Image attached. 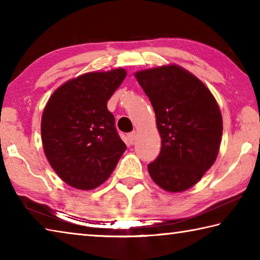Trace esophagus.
Wrapping results in <instances>:
<instances>
[{
    "label": "esophagus",
    "mask_w": 260,
    "mask_h": 260,
    "mask_svg": "<svg viewBox=\"0 0 260 260\" xmlns=\"http://www.w3.org/2000/svg\"><path fill=\"white\" fill-rule=\"evenodd\" d=\"M136 136H138V134H136V132H132V133H129L128 135H127V139H128V142L131 144H134L135 143Z\"/></svg>",
    "instance_id": "34e87169"
}]
</instances>
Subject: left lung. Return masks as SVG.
Wrapping results in <instances>:
<instances>
[{
  "instance_id": "left-lung-1",
  "label": "left lung",
  "mask_w": 260,
  "mask_h": 260,
  "mask_svg": "<svg viewBox=\"0 0 260 260\" xmlns=\"http://www.w3.org/2000/svg\"><path fill=\"white\" fill-rule=\"evenodd\" d=\"M134 76L150 100L161 139L149 174L166 191L188 190L217 159L222 136L217 101L199 78L177 64L140 70Z\"/></svg>"
}]
</instances>
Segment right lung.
I'll list each match as a JSON object with an SVG mask.
<instances>
[{
  "label": "right lung",
  "mask_w": 260,
  "mask_h": 260,
  "mask_svg": "<svg viewBox=\"0 0 260 260\" xmlns=\"http://www.w3.org/2000/svg\"><path fill=\"white\" fill-rule=\"evenodd\" d=\"M126 74L122 68L83 73L64 82L48 100L41 117L43 150L69 186L98 188L125 152L107 104Z\"/></svg>",
  "instance_id": "add662e5"
}]
</instances>
